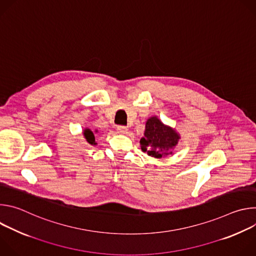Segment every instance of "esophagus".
<instances>
[{
	"label": "esophagus",
	"mask_w": 256,
	"mask_h": 256,
	"mask_svg": "<svg viewBox=\"0 0 256 256\" xmlns=\"http://www.w3.org/2000/svg\"><path fill=\"white\" fill-rule=\"evenodd\" d=\"M118 134H126L128 132V128L120 126H118Z\"/></svg>",
	"instance_id": "esophagus-1"
}]
</instances>
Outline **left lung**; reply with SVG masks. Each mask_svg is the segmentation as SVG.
I'll return each mask as SVG.
<instances>
[{
  "mask_svg": "<svg viewBox=\"0 0 256 256\" xmlns=\"http://www.w3.org/2000/svg\"><path fill=\"white\" fill-rule=\"evenodd\" d=\"M179 138L180 136L174 128L165 126L157 116H152L146 122L140 144L142 151L149 156L162 158L172 154Z\"/></svg>",
  "mask_w": 256,
  "mask_h": 256,
  "instance_id": "1",
  "label": "left lung"
}]
</instances>
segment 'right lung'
<instances>
[{"instance_id": "obj_1", "label": "right lung", "mask_w": 256, "mask_h": 256, "mask_svg": "<svg viewBox=\"0 0 256 256\" xmlns=\"http://www.w3.org/2000/svg\"><path fill=\"white\" fill-rule=\"evenodd\" d=\"M97 132V130H96ZM83 134L87 140L88 144H96V142H95V136L93 134V132L90 130V128H85L84 132H83Z\"/></svg>"}]
</instances>
